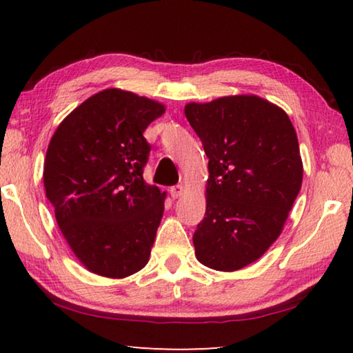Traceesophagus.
<instances>
[{"label":"esophagus","mask_w":353,"mask_h":353,"mask_svg":"<svg viewBox=\"0 0 353 353\" xmlns=\"http://www.w3.org/2000/svg\"><path fill=\"white\" fill-rule=\"evenodd\" d=\"M182 193H183V185L182 183L174 185V187L170 188V194H171L172 199H177Z\"/></svg>","instance_id":"esophagus-1"}]
</instances>
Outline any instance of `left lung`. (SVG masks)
I'll return each mask as SVG.
<instances>
[{
  "label": "left lung",
  "instance_id": "obj_1",
  "mask_svg": "<svg viewBox=\"0 0 353 353\" xmlns=\"http://www.w3.org/2000/svg\"><path fill=\"white\" fill-rule=\"evenodd\" d=\"M208 157L205 216L194 254L214 271L243 270L282 234L303 165L286 112L256 94L185 105Z\"/></svg>",
  "mask_w": 353,
  "mask_h": 353
}]
</instances>
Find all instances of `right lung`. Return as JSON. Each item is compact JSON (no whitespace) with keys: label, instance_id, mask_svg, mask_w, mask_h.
<instances>
[{"label":"right lung","instance_id":"add662e5","mask_svg":"<svg viewBox=\"0 0 353 353\" xmlns=\"http://www.w3.org/2000/svg\"><path fill=\"white\" fill-rule=\"evenodd\" d=\"M165 105L105 88L63 118L48 145L46 198L70 249L98 276L124 279L146 266L166 193L143 179V132Z\"/></svg>","mask_w":353,"mask_h":353}]
</instances>
